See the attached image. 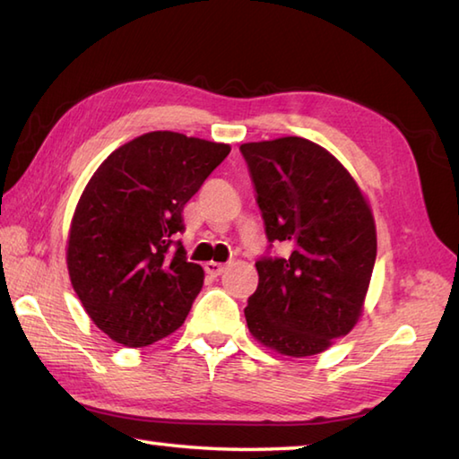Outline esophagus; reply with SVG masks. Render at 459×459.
I'll return each mask as SVG.
<instances>
[{
    "instance_id": "34e87169",
    "label": "esophagus",
    "mask_w": 459,
    "mask_h": 459,
    "mask_svg": "<svg viewBox=\"0 0 459 459\" xmlns=\"http://www.w3.org/2000/svg\"><path fill=\"white\" fill-rule=\"evenodd\" d=\"M204 271H206V274H211V276H221L222 274V271H224V264H221V263H204Z\"/></svg>"
}]
</instances>
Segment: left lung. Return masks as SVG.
Wrapping results in <instances>:
<instances>
[{"label":"left lung","instance_id":"left-lung-1","mask_svg":"<svg viewBox=\"0 0 459 459\" xmlns=\"http://www.w3.org/2000/svg\"><path fill=\"white\" fill-rule=\"evenodd\" d=\"M263 212L268 253L247 325L284 356L320 354L360 318L376 263V227L348 170L302 137L240 145ZM282 241L284 257L270 248Z\"/></svg>","mask_w":459,"mask_h":459}]
</instances>
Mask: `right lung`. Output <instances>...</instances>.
Listing matches in <instances>:
<instances>
[{
	"label": "right lung",
	"instance_id": "obj_1",
	"mask_svg": "<svg viewBox=\"0 0 459 459\" xmlns=\"http://www.w3.org/2000/svg\"><path fill=\"white\" fill-rule=\"evenodd\" d=\"M230 147L152 131L125 143L95 170L71 221L67 268L99 330L129 348L183 325L204 271L178 235L183 209Z\"/></svg>",
	"mask_w": 459,
	"mask_h": 459
}]
</instances>
